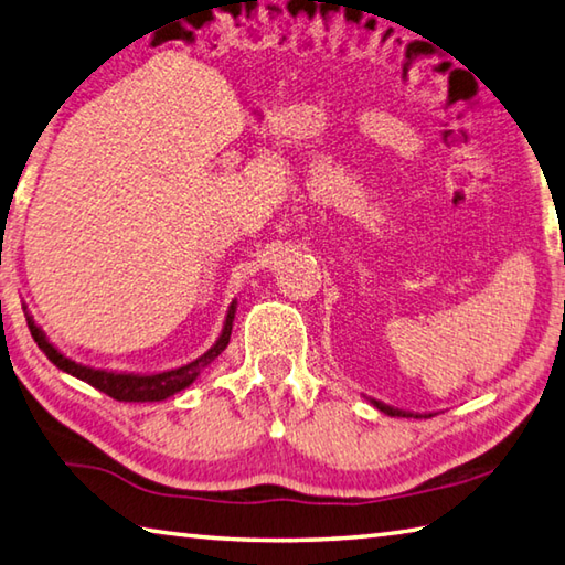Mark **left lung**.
Here are the masks:
<instances>
[{
  "instance_id": "obj_1",
  "label": "left lung",
  "mask_w": 565,
  "mask_h": 565,
  "mask_svg": "<svg viewBox=\"0 0 565 565\" xmlns=\"http://www.w3.org/2000/svg\"><path fill=\"white\" fill-rule=\"evenodd\" d=\"M371 401V404H374L379 411H384V414L386 416H404V418H411V416H414V418H420V416H424V418H428V416H431V414H411V411H401V408H394V406H386V404H381V401H376V398H369Z\"/></svg>"
}]
</instances>
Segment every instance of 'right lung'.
<instances>
[{
    "instance_id": "1",
    "label": "right lung",
    "mask_w": 565,
    "mask_h": 565,
    "mask_svg": "<svg viewBox=\"0 0 565 565\" xmlns=\"http://www.w3.org/2000/svg\"><path fill=\"white\" fill-rule=\"evenodd\" d=\"M22 309L26 317V327H30L36 347L44 351V356L50 359L56 369H62L64 374L76 376L79 381H87L89 386L99 388L102 394H107L111 398L141 401V404H145V401H164L194 384L196 376L202 374L209 363H212L218 353L226 349L228 339H232V327H234V317H236V301H232V306H228V311H226V319H224V329H222V333H218L214 347L206 353H202L199 359L184 363V366L159 371V374H127V371L92 369V366H84V363L72 361L70 356H64V353L56 349L50 339H46V333L36 327L34 319L30 317V311H26V306H22Z\"/></svg>"
}]
</instances>
